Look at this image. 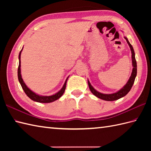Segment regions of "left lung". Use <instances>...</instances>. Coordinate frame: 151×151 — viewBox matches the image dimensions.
<instances>
[{
	"mask_svg": "<svg viewBox=\"0 0 151 151\" xmlns=\"http://www.w3.org/2000/svg\"><path fill=\"white\" fill-rule=\"evenodd\" d=\"M124 39L126 40L127 43L129 44V45L130 48L131 52H132V61L133 69H132V74H131L130 77L129 81H128V82H127V84L124 85V87L122 89H121L119 91H118L116 93H114L104 94L97 91V90H95V89L93 88V87L91 85L90 82H89V81L88 80L89 88L92 93L95 96H96L97 97L102 99V100L107 101H116L117 99H119L121 97H123L124 96L126 95L130 91V90L131 89V88H132V86L134 84V81H135L136 76L137 75V63H136V60L135 58V53H134V50L132 45L130 43L127 38L126 37H124Z\"/></svg>",
	"mask_w": 151,
	"mask_h": 151,
	"instance_id": "obj_1",
	"label": "left lung"
}]
</instances>
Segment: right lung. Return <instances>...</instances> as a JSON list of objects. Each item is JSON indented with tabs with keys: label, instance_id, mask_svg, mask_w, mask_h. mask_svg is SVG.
Wrapping results in <instances>:
<instances>
[{
	"label": "right lung",
	"instance_id": "add662e5",
	"mask_svg": "<svg viewBox=\"0 0 151 151\" xmlns=\"http://www.w3.org/2000/svg\"><path fill=\"white\" fill-rule=\"evenodd\" d=\"M22 50L20 51L19 54V67H18V70H17V75H18V79L19 83L21 84V87L23 89L25 93L27 94V95L32 100L34 101H36L37 102H41V103H49V102H52L56 101L57 99H58L59 98H60L62 97V95L63 94L64 91H65V89L66 88V84H67V79H68L69 77H67V78L66 79V81L64 83V84L62 88L60 89V90L56 93V94L50 95V96H42V95H39L36 93H35L34 92H33L32 91H31L30 89L28 88L27 85L25 84V83L24 82L21 76V54Z\"/></svg>",
	"mask_w": 151,
	"mask_h": 151
}]
</instances>
